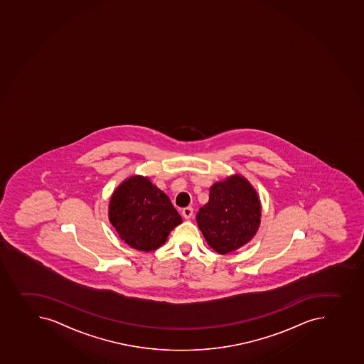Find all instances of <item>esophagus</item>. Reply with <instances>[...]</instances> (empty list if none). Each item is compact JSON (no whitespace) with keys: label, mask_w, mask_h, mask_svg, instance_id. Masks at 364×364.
<instances>
[{"label":"esophagus","mask_w":364,"mask_h":364,"mask_svg":"<svg viewBox=\"0 0 364 364\" xmlns=\"http://www.w3.org/2000/svg\"><path fill=\"white\" fill-rule=\"evenodd\" d=\"M181 215H183V218L190 219L192 215H193V208H185L181 210Z\"/></svg>","instance_id":"esophagus-1"}]
</instances>
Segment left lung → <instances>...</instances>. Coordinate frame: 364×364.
<instances>
[{"label":"left lung","mask_w":364,"mask_h":364,"mask_svg":"<svg viewBox=\"0 0 364 364\" xmlns=\"http://www.w3.org/2000/svg\"><path fill=\"white\" fill-rule=\"evenodd\" d=\"M260 217L262 205L255 187L240 174H233L210 187L208 203L196 219L208 245L226 255L256 235Z\"/></svg>","instance_id":"left-lung-1"}]
</instances>
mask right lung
Listing matches in <instances>:
<instances>
[{"label": "right lung", "instance_id": "1", "mask_svg": "<svg viewBox=\"0 0 364 364\" xmlns=\"http://www.w3.org/2000/svg\"><path fill=\"white\" fill-rule=\"evenodd\" d=\"M108 218L127 245L144 252L159 249L183 223L170 198L144 176H131L115 188Z\"/></svg>", "mask_w": 364, "mask_h": 364}]
</instances>
